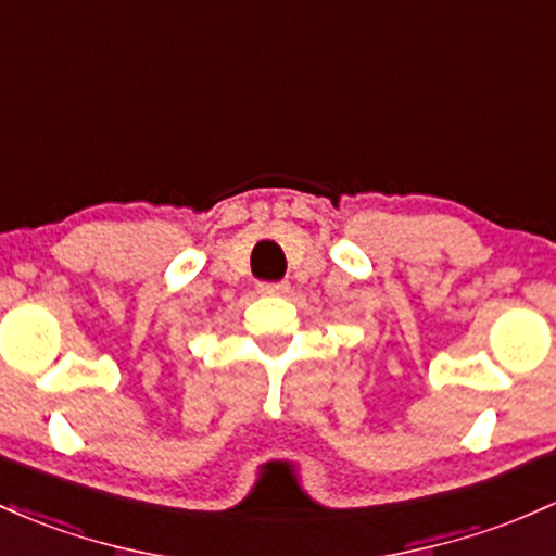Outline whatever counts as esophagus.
Here are the masks:
<instances>
[{
	"label": "esophagus",
	"instance_id": "1",
	"mask_svg": "<svg viewBox=\"0 0 556 556\" xmlns=\"http://www.w3.org/2000/svg\"><path fill=\"white\" fill-rule=\"evenodd\" d=\"M258 292L261 295H288L290 285L288 282H261Z\"/></svg>",
	"mask_w": 556,
	"mask_h": 556
}]
</instances>
